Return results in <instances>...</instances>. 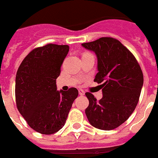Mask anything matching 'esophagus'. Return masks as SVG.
Listing matches in <instances>:
<instances>
[{"label": "esophagus", "mask_w": 158, "mask_h": 158, "mask_svg": "<svg viewBox=\"0 0 158 158\" xmlns=\"http://www.w3.org/2000/svg\"><path fill=\"white\" fill-rule=\"evenodd\" d=\"M79 95H84L85 93H84V91L83 89H79Z\"/></svg>", "instance_id": "esophagus-1"}]
</instances>
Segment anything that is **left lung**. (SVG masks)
I'll return each instance as SVG.
<instances>
[{
  "mask_svg": "<svg viewBox=\"0 0 158 158\" xmlns=\"http://www.w3.org/2000/svg\"><path fill=\"white\" fill-rule=\"evenodd\" d=\"M82 45L95 52L98 70L94 82L100 84L103 98L85 95L89 104L85 114L90 124L101 130H113L127 120L138 104L143 84V71L134 55L121 42L102 37Z\"/></svg>",
  "mask_w": 158,
  "mask_h": 158,
  "instance_id": "8db88e82",
  "label": "left lung"
}]
</instances>
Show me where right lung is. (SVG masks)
I'll use <instances>...</instances> for the list:
<instances>
[{
	"label": "right lung",
	"mask_w": 158,
	"mask_h": 158,
	"mask_svg": "<svg viewBox=\"0 0 158 158\" xmlns=\"http://www.w3.org/2000/svg\"><path fill=\"white\" fill-rule=\"evenodd\" d=\"M67 44H47L32 50L15 77V103L28 125L41 134H53L65 123L79 91H57L56 79L68 55Z\"/></svg>",
	"instance_id": "1"
}]
</instances>
